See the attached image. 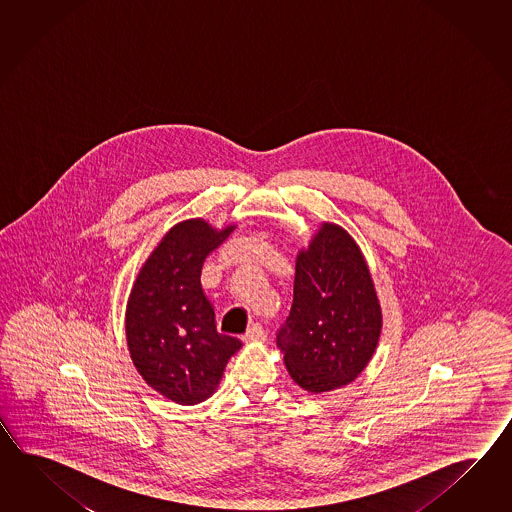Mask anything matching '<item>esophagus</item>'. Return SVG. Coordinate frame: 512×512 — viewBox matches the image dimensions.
I'll use <instances>...</instances> for the list:
<instances>
[{"label": "esophagus", "instance_id": "34e87169", "mask_svg": "<svg viewBox=\"0 0 512 512\" xmlns=\"http://www.w3.org/2000/svg\"><path fill=\"white\" fill-rule=\"evenodd\" d=\"M243 338H245V342H263V340H267V333L261 324H252Z\"/></svg>", "mask_w": 512, "mask_h": 512}]
</instances>
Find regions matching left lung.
<instances>
[{"label":"left lung","instance_id":"obj_1","mask_svg":"<svg viewBox=\"0 0 512 512\" xmlns=\"http://www.w3.org/2000/svg\"><path fill=\"white\" fill-rule=\"evenodd\" d=\"M382 311L359 245L322 223L296 256L293 307L276 335L293 381L309 393L355 381L381 337Z\"/></svg>","mask_w":512,"mask_h":512}]
</instances>
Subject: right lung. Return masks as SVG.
Here are the masks:
<instances>
[{
  "mask_svg": "<svg viewBox=\"0 0 512 512\" xmlns=\"http://www.w3.org/2000/svg\"><path fill=\"white\" fill-rule=\"evenodd\" d=\"M232 230L234 225L214 229L201 218L177 223L131 287L126 307L131 360L148 386L177 404L207 401L241 348L238 338L218 333L214 307L201 287L203 263Z\"/></svg>",
  "mask_w": 512,
  "mask_h": 512,
  "instance_id": "right-lung-1",
  "label": "right lung"
}]
</instances>
